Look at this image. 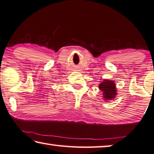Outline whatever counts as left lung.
<instances>
[{"instance_id": "8db88e82", "label": "left lung", "mask_w": 154, "mask_h": 154, "mask_svg": "<svg viewBox=\"0 0 154 154\" xmlns=\"http://www.w3.org/2000/svg\"><path fill=\"white\" fill-rule=\"evenodd\" d=\"M115 82L112 80H104L99 85V89L103 94V97L105 100H112L116 97L117 90Z\"/></svg>"}]
</instances>
